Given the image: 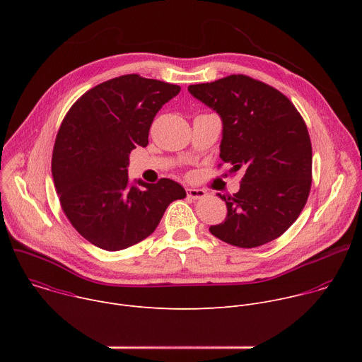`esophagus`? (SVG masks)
I'll return each instance as SVG.
<instances>
[{
    "mask_svg": "<svg viewBox=\"0 0 362 362\" xmlns=\"http://www.w3.org/2000/svg\"><path fill=\"white\" fill-rule=\"evenodd\" d=\"M186 193H187V197L193 199V200L203 199L206 196V192L203 189H194V187H187Z\"/></svg>",
    "mask_w": 362,
    "mask_h": 362,
    "instance_id": "1",
    "label": "esophagus"
}]
</instances>
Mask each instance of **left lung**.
I'll return each instance as SVG.
<instances>
[{
    "label": "left lung",
    "mask_w": 362,
    "mask_h": 362,
    "mask_svg": "<svg viewBox=\"0 0 362 362\" xmlns=\"http://www.w3.org/2000/svg\"><path fill=\"white\" fill-rule=\"evenodd\" d=\"M189 91L222 117L221 159L232 166L229 173H243L239 192L221 196L228 216L211 233L238 247L279 238L298 219L313 183L302 116L279 90L245 74L192 84Z\"/></svg>",
    "instance_id": "1"
}]
</instances>
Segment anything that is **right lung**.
<instances>
[{
	"instance_id": "add662e5",
	"label": "right lung",
	"mask_w": 362,
	"mask_h": 362,
	"mask_svg": "<svg viewBox=\"0 0 362 362\" xmlns=\"http://www.w3.org/2000/svg\"><path fill=\"white\" fill-rule=\"evenodd\" d=\"M180 87L126 74L84 93L56 137L51 172L62 209L73 228L105 250H122L158 228L168 206L186 197L170 180L141 183L127 175L129 154L148 144V130Z\"/></svg>"
}]
</instances>
